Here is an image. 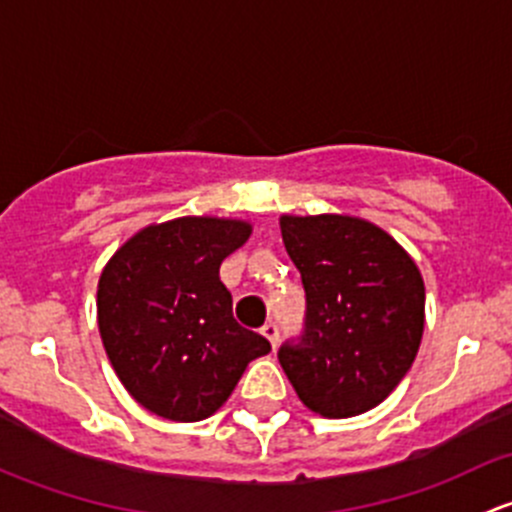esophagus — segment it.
Instances as JSON below:
<instances>
[{
  "instance_id": "esophagus-1",
  "label": "esophagus",
  "mask_w": 512,
  "mask_h": 512,
  "mask_svg": "<svg viewBox=\"0 0 512 512\" xmlns=\"http://www.w3.org/2000/svg\"><path fill=\"white\" fill-rule=\"evenodd\" d=\"M260 332H262V337L272 344V347H277V342H280V327H277L275 322H267Z\"/></svg>"
}]
</instances>
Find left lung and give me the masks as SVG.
<instances>
[{
    "instance_id": "left-lung-1",
    "label": "left lung",
    "mask_w": 512,
    "mask_h": 512,
    "mask_svg": "<svg viewBox=\"0 0 512 512\" xmlns=\"http://www.w3.org/2000/svg\"><path fill=\"white\" fill-rule=\"evenodd\" d=\"M280 230L307 292L304 337L280 349L282 369L314 414H364L399 386L421 347V272L389 232L354 215H282Z\"/></svg>"
}]
</instances>
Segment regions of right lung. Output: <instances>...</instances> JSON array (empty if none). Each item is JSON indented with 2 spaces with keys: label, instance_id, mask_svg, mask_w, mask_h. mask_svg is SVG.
I'll return each instance as SVG.
<instances>
[{
  "label": "right lung",
  "instance_id": "1",
  "mask_svg": "<svg viewBox=\"0 0 512 512\" xmlns=\"http://www.w3.org/2000/svg\"><path fill=\"white\" fill-rule=\"evenodd\" d=\"M247 220L185 215L128 237L98 277L103 349L128 394L168 421H203L230 399L270 342L232 317L220 265Z\"/></svg>",
  "mask_w": 512,
  "mask_h": 512
}]
</instances>
